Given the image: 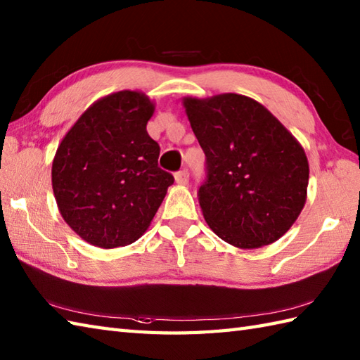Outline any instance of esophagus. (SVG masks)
Masks as SVG:
<instances>
[{"instance_id":"obj_1","label":"esophagus","mask_w":360,"mask_h":360,"mask_svg":"<svg viewBox=\"0 0 360 360\" xmlns=\"http://www.w3.org/2000/svg\"><path fill=\"white\" fill-rule=\"evenodd\" d=\"M174 181H176V184H179V186H187L188 184V172L187 170L178 172L174 174Z\"/></svg>"}]
</instances>
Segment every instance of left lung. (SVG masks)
Listing matches in <instances>:
<instances>
[{
    "label": "left lung",
    "mask_w": 360,
    "mask_h": 360,
    "mask_svg": "<svg viewBox=\"0 0 360 360\" xmlns=\"http://www.w3.org/2000/svg\"><path fill=\"white\" fill-rule=\"evenodd\" d=\"M182 105L207 159V181L198 193L205 223L240 249L281 238L307 202L309 164L302 143L248 96H187Z\"/></svg>",
    "instance_id": "obj_1"
}]
</instances>
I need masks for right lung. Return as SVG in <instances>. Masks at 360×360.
Here are the masks:
<instances>
[{"label":"right lung","instance_id":"right-lung-1","mask_svg":"<svg viewBox=\"0 0 360 360\" xmlns=\"http://www.w3.org/2000/svg\"><path fill=\"white\" fill-rule=\"evenodd\" d=\"M155 103L141 91L98 98L58 143L52 190L65 223L96 248L139 240L173 184L147 133Z\"/></svg>","mask_w":360,"mask_h":360}]
</instances>
